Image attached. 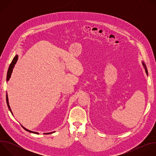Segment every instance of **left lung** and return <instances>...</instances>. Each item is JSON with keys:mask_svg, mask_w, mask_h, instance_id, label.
<instances>
[{"mask_svg": "<svg viewBox=\"0 0 156 156\" xmlns=\"http://www.w3.org/2000/svg\"><path fill=\"white\" fill-rule=\"evenodd\" d=\"M143 65H144V68H145V70H146V74L147 75H148V73H147V69H146V65H145V64L143 62Z\"/></svg>", "mask_w": 156, "mask_h": 156, "instance_id": "left-lung-1", "label": "left lung"}]
</instances>
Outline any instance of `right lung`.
Segmentation results:
<instances>
[{
  "label": "right lung",
  "instance_id": "right-lung-1",
  "mask_svg": "<svg viewBox=\"0 0 156 156\" xmlns=\"http://www.w3.org/2000/svg\"><path fill=\"white\" fill-rule=\"evenodd\" d=\"M17 60H18V55H15V57L13 58V60L12 61V62H11V63H10V66H9V69H8V72H7V81H8L10 80V76H11V75H12V71H13V67H14V66H15V63H16ZM6 101H7V106H8V107H9V108L10 111L11 112V113L12 114V110H11L10 107V105H9V99H8V95H7V93H6ZM12 115H13V114H12ZM22 127H23V128L26 131H29V132H30V133H35V134H39V133H37V132H34V131H30V130L27 129V128H25V127H23V126H22ZM53 133V132H51V133H44V134H50V133Z\"/></svg>",
  "mask_w": 156,
  "mask_h": 156
}]
</instances>
